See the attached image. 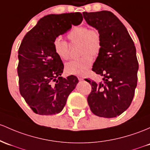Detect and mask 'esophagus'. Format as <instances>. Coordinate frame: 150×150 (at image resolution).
<instances>
[{
	"instance_id": "obj_1",
	"label": "esophagus",
	"mask_w": 150,
	"mask_h": 150,
	"mask_svg": "<svg viewBox=\"0 0 150 150\" xmlns=\"http://www.w3.org/2000/svg\"><path fill=\"white\" fill-rule=\"evenodd\" d=\"M78 78L79 80H84V78L83 76H78Z\"/></svg>"
}]
</instances>
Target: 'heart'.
<instances>
[{"label":"heart","instance_id":"heart-1","mask_svg":"<svg viewBox=\"0 0 150 150\" xmlns=\"http://www.w3.org/2000/svg\"><path fill=\"white\" fill-rule=\"evenodd\" d=\"M67 38L72 43H80V54L82 56L67 63L65 70L71 75H87L93 65V56H98L101 50L102 39L100 32L95 28L88 29L86 26H75L67 33ZM53 47L55 53L62 60L70 58L68 43L61 37L55 38Z\"/></svg>","mask_w":150,"mask_h":150}]
</instances>
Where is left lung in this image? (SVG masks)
<instances>
[{"label":"left lung","instance_id":"8db88e82","mask_svg":"<svg viewBox=\"0 0 150 150\" xmlns=\"http://www.w3.org/2000/svg\"><path fill=\"white\" fill-rule=\"evenodd\" d=\"M83 14L87 23L99 31L102 39L93 71L103 78L99 83L87 81L92 86L88 105L97 116L115 117L129 108L134 98L139 68L135 46L125 26L112 12Z\"/></svg>","mask_w":150,"mask_h":150}]
</instances>
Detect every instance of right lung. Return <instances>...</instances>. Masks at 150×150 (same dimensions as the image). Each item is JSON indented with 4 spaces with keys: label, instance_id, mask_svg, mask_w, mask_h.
<instances>
[{
    "label": "right lung",
    "instance_id": "1",
    "mask_svg": "<svg viewBox=\"0 0 150 150\" xmlns=\"http://www.w3.org/2000/svg\"><path fill=\"white\" fill-rule=\"evenodd\" d=\"M82 21L80 13L47 15L23 39L18 50L20 93L36 114L60 112L78 83L75 75L61 77L64 65L54 50L53 40Z\"/></svg>",
    "mask_w": 150,
    "mask_h": 150
}]
</instances>
